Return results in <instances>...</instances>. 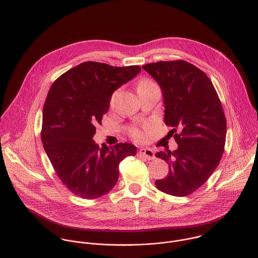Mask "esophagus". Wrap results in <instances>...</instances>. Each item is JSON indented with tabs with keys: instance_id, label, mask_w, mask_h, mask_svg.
I'll use <instances>...</instances> for the list:
<instances>
[{
	"instance_id": "esophagus-1",
	"label": "esophagus",
	"mask_w": 258,
	"mask_h": 258,
	"mask_svg": "<svg viewBox=\"0 0 258 258\" xmlns=\"http://www.w3.org/2000/svg\"><path fill=\"white\" fill-rule=\"evenodd\" d=\"M140 155L148 160H154L155 159V153L149 149V148H142L140 150Z\"/></svg>"
}]
</instances>
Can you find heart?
Returning a JSON list of instances; mask_svg holds the SVG:
<instances>
[{
	"label": "heart",
	"mask_w": 258,
	"mask_h": 258,
	"mask_svg": "<svg viewBox=\"0 0 258 258\" xmlns=\"http://www.w3.org/2000/svg\"><path fill=\"white\" fill-rule=\"evenodd\" d=\"M151 84H153L151 81H149V80H143V81L140 83L139 88H142V87H144V86H148V85H151ZM117 93H118V92L115 91V92L112 94L111 99H110V103H111V104H114L115 99H116V96H117ZM132 136H133L135 139H137V140H143L144 137H145L144 134H143L141 131L137 130V128L132 130Z\"/></svg>",
	"instance_id": "b5f03b06"
}]
</instances>
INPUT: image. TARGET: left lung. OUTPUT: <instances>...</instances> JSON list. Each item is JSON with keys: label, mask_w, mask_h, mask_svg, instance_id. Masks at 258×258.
Returning a JSON list of instances; mask_svg holds the SVG:
<instances>
[{"label": "left lung", "mask_w": 258, "mask_h": 258, "mask_svg": "<svg viewBox=\"0 0 258 258\" xmlns=\"http://www.w3.org/2000/svg\"><path fill=\"white\" fill-rule=\"evenodd\" d=\"M143 69L162 89L165 123L178 132V149L156 154L169 164L167 178L157 180L156 187L177 197L189 195L208 180L224 152L226 119L220 99L208 76L186 61H159Z\"/></svg>", "instance_id": "obj_1"}]
</instances>
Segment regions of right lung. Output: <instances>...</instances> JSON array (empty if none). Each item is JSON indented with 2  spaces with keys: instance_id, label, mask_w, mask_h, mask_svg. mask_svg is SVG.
<instances>
[{
  "instance_id": "right-lung-1",
  "label": "right lung",
  "mask_w": 258,
  "mask_h": 258,
  "mask_svg": "<svg viewBox=\"0 0 258 258\" xmlns=\"http://www.w3.org/2000/svg\"><path fill=\"white\" fill-rule=\"evenodd\" d=\"M140 72L138 65L88 61L62 74L49 89L42 117L44 150L61 182L83 199L108 193L118 180L119 163L137 153L128 143L99 148L92 138L112 93Z\"/></svg>"
}]
</instances>
